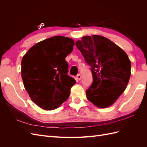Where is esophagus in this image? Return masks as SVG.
Returning <instances> with one entry per match:
<instances>
[{"label": "esophagus", "instance_id": "34e87169", "mask_svg": "<svg viewBox=\"0 0 147 147\" xmlns=\"http://www.w3.org/2000/svg\"><path fill=\"white\" fill-rule=\"evenodd\" d=\"M76 78H77V81L80 80H81V75H80V74H78V75H77Z\"/></svg>", "mask_w": 147, "mask_h": 147}]
</instances>
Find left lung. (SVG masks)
I'll return each mask as SVG.
<instances>
[{"label":"left lung","instance_id":"1","mask_svg":"<svg viewBox=\"0 0 147 147\" xmlns=\"http://www.w3.org/2000/svg\"><path fill=\"white\" fill-rule=\"evenodd\" d=\"M75 45L90 66L93 77L86 91L87 99L100 108L112 105L126 90L131 63L126 53L100 35L84 36Z\"/></svg>","mask_w":147,"mask_h":147}]
</instances>
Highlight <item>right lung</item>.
<instances>
[{"mask_svg": "<svg viewBox=\"0 0 147 147\" xmlns=\"http://www.w3.org/2000/svg\"><path fill=\"white\" fill-rule=\"evenodd\" d=\"M74 41L55 36L35 44L21 61V76L30 99L47 110L57 109L69 98L76 81L68 73L65 57Z\"/></svg>", "mask_w": 147, "mask_h": 147, "instance_id": "obj_1", "label": "right lung"}]
</instances>
